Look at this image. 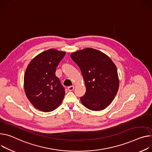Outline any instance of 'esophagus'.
Returning a JSON list of instances; mask_svg holds the SVG:
<instances>
[{
  "label": "esophagus",
  "mask_w": 152,
  "mask_h": 152,
  "mask_svg": "<svg viewBox=\"0 0 152 152\" xmlns=\"http://www.w3.org/2000/svg\"><path fill=\"white\" fill-rule=\"evenodd\" d=\"M74 88H75L74 86H70V87H68V91H73L74 90Z\"/></svg>",
  "instance_id": "1"
}]
</instances>
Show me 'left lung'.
<instances>
[{
  "mask_svg": "<svg viewBox=\"0 0 152 152\" xmlns=\"http://www.w3.org/2000/svg\"><path fill=\"white\" fill-rule=\"evenodd\" d=\"M79 66L85 81L86 92L80 98L82 104L93 111L107 108L119 89L117 68L107 55L98 50L87 48L71 54Z\"/></svg>",
  "mask_w": 152,
  "mask_h": 152,
  "instance_id": "obj_1",
  "label": "left lung"
}]
</instances>
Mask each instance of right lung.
Listing matches in <instances>:
<instances>
[{"label":"right lung","instance_id":"right-lung-1","mask_svg":"<svg viewBox=\"0 0 152 152\" xmlns=\"http://www.w3.org/2000/svg\"><path fill=\"white\" fill-rule=\"evenodd\" d=\"M66 53L49 49L34 57L24 75L25 94L37 110L50 112L58 108L65 96V89L56 76V67Z\"/></svg>","mask_w":152,"mask_h":152}]
</instances>
